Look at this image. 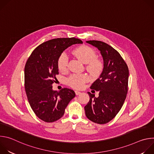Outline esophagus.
Here are the masks:
<instances>
[{"mask_svg": "<svg viewBox=\"0 0 154 154\" xmlns=\"http://www.w3.org/2000/svg\"><path fill=\"white\" fill-rule=\"evenodd\" d=\"M75 94H76L77 96H78V95H79V94H81V93H80V91H75Z\"/></svg>", "mask_w": 154, "mask_h": 154, "instance_id": "esophagus-1", "label": "esophagus"}]
</instances>
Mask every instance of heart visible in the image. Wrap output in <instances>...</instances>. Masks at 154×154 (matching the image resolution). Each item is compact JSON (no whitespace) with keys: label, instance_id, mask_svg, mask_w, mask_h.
I'll return each instance as SVG.
<instances>
[{"label":"heart","instance_id":"1","mask_svg":"<svg viewBox=\"0 0 154 154\" xmlns=\"http://www.w3.org/2000/svg\"><path fill=\"white\" fill-rule=\"evenodd\" d=\"M75 57L83 63L87 64L86 68L91 74H97L100 71L102 64L101 61L96 57V51L91 48L87 46H81L74 51ZM68 57L65 53H62L58 59L57 65L58 70L65 72L67 70ZM88 77L85 74H74L69 77L68 83L74 88L79 89L83 86L87 81Z\"/></svg>","mask_w":154,"mask_h":154}]
</instances>
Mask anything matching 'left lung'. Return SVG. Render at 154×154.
Masks as SVG:
<instances>
[{
  "mask_svg": "<svg viewBox=\"0 0 154 154\" xmlns=\"http://www.w3.org/2000/svg\"><path fill=\"white\" fill-rule=\"evenodd\" d=\"M86 42L100 51L103 69L90 87L99 92V97L88 93L90 101L85 106V115L92 122L104 124L116 116L124 104L128 92V68L119 53L108 44L96 40Z\"/></svg>",
  "mask_w": 154,
  "mask_h": 154,
  "instance_id": "8db88e82",
  "label": "left lung"
}]
</instances>
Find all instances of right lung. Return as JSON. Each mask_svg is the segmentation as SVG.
Here are the masks:
<instances>
[{
    "mask_svg": "<svg viewBox=\"0 0 154 154\" xmlns=\"http://www.w3.org/2000/svg\"><path fill=\"white\" fill-rule=\"evenodd\" d=\"M82 43L75 38L52 39L38 46L29 57L24 69L25 90L33 112L42 121L53 122L60 119L75 96L74 91L67 88L53 91L52 84L58 74L60 55L71 45Z\"/></svg>",
    "mask_w": 154,
    "mask_h": 154,
    "instance_id": "obj_1",
    "label": "right lung"
}]
</instances>
